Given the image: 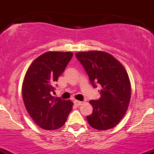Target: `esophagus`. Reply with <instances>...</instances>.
Wrapping results in <instances>:
<instances>
[{"mask_svg":"<svg viewBox=\"0 0 154 154\" xmlns=\"http://www.w3.org/2000/svg\"><path fill=\"white\" fill-rule=\"evenodd\" d=\"M82 101H79V100H74V103H75L76 106H80L81 104H82Z\"/></svg>","mask_w":154,"mask_h":154,"instance_id":"esophagus-1","label":"esophagus"}]
</instances>
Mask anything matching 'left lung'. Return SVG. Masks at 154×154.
Wrapping results in <instances>:
<instances>
[{
	"label": "left lung",
	"instance_id": "1",
	"mask_svg": "<svg viewBox=\"0 0 154 154\" xmlns=\"http://www.w3.org/2000/svg\"><path fill=\"white\" fill-rule=\"evenodd\" d=\"M89 77L93 88L101 86L100 98L90 100L93 113L87 120L93 128L106 130L117 125L128 110L131 85L125 69L106 52L92 51L75 54Z\"/></svg>",
	"mask_w": 154,
	"mask_h": 154
}]
</instances>
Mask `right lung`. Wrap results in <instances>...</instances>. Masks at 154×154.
<instances>
[{"mask_svg": "<svg viewBox=\"0 0 154 154\" xmlns=\"http://www.w3.org/2000/svg\"><path fill=\"white\" fill-rule=\"evenodd\" d=\"M72 52L48 51L28 68L22 83V98L28 114L40 128L54 130L63 126L73 103L51 95L54 83L69 62Z\"/></svg>", "mask_w": 154, "mask_h": 154, "instance_id": "add662e5", "label": "right lung"}]
</instances>
